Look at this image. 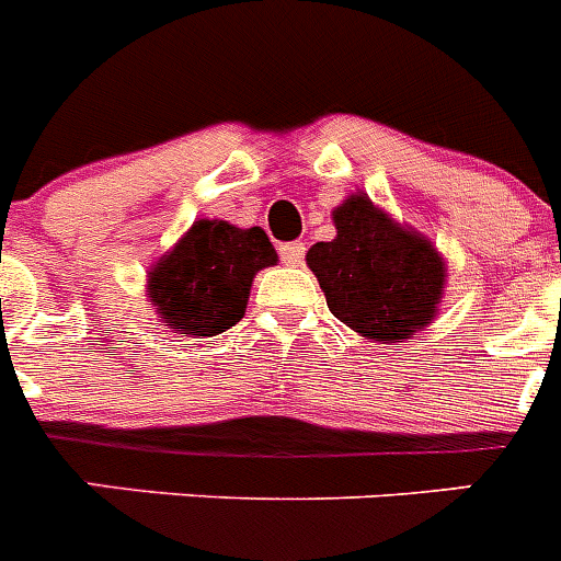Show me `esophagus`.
<instances>
[{
  "instance_id": "esophagus-1",
  "label": "esophagus",
  "mask_w": 561,
  "mask_h": 561,
  "mask_svg": "<svg viewBox=\"0 0 561 561\" xmlns=\"http://www.w3.org/2000/svg\"><path fill=\"white\" fill-rule=\"evenodd\" d=\"M277 255H280V261H284L286 266H297V264H304L306 247L297 244V241H289V244L277 247Z\"/></svg>"
}]
</instances>
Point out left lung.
I'll return each mask as SVG.
<instances>
[{"label": "left lung", "mask_w": 561, "mask_h": 561, "mask_svg": "<svg viewBox=\"0 0 561 561\" xmlns=\"http://www.w3.org/2000/svg\"><path fill=\"white\" fill-rule=\"evenodd\" d=\"M334 225V241H320L306 255L331 314L381 345L424 329L444 291L435 247L390 221L362 193L336 207Z\"/></svg>", "instance_id": "left-lung-1"}]
</instances>
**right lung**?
Wrapping results in <instances>:
<instances>
[{
  "mask_svg": "<svg viewBox=\"0 0 561 561\" xmlns=\"http://www.w3.org/2000/svg\"><path fill=\"white\" fill-rule=\"evenodd\" d=\"M277 261L261 227L196 221L148 275V297L182 334L213 336L236 325L247 309L252 277Z\"/></svg>",
  "mask_w": 561,
  "mask_h": 561,
  "instance_id": "right-lung-1",
  "label": "right lung"
}]
</instances>
